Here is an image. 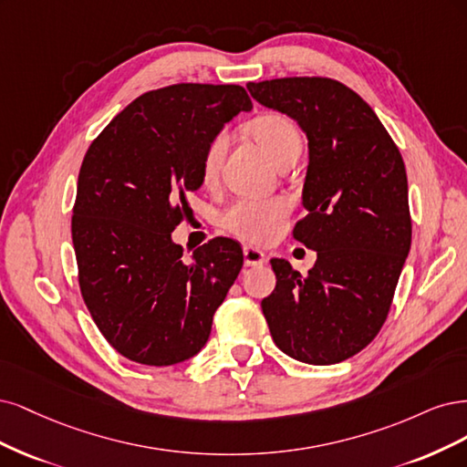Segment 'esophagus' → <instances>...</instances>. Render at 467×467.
<instances>
[{
    "mask_svg": "<svg viewBox=\"0 0 467 467\" xmlns=\"http://www.w3.org/2000/svg\"><path fill=\"white\" fill-rule=\"evenodd\" d=\"M243 254H244V264L250 267V265H262V264H265V254L262 252V250H258V248H254V246H244L243 248Z\"/></svg>",
    "mask_w": 467,
    "mask_h": 467,
    "instance_id": "34e87169",
    "label": "esophagus"
}]
</instances>
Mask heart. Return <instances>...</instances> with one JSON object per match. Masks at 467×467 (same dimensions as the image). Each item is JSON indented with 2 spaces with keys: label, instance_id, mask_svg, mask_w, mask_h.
Returning <instances> with one entry per match:
<instances>
[{
  "label": "heart",
  "instance_id": "obj_1",
  "mask_svg": "<svg viewBox=\"0 0 467 467\" xmlns=\"http://www.w3.org/2000/svg\"><path fill=\"white\" fill-rule=\"evenodd\" d=\"M252 138L258 141L267 155L275 162L293 147H300V133L296 126L287 116L277 112H265L255 116L248 124ZM229 138L227 133H217L207 143L202 157V178L203 182L212 184L217 178L221 164L227 153ZM287 213V202L272 198V200H240L236 202L229 213L224 215V224L236 236L250 240V243H264L272 238L279 221Z\"/></svg>",
  "mask_w": 467,
  "mask_h": 467
}]
</instances>
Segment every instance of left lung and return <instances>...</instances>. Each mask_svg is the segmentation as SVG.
<instances>
[{
    "instance_id": "obj_1",
    "label": "left lung",
    "mask_w": 467,
    "mask_h": 467,
    "mask_svg": "<svg viewBox=\"0 0 467 467\" xmlns=\"http://www.w3.org/2000/svg\"><path fill=\"white\" fill-rule=\"evenodd\" d=\"M262 107L306 133L308 167L295 238L316 250L306 275L274 258L262 310L277 348L308 365H336L380 332L411 248L408 174L368 104L326 78L248 83Z\"/></svg>"
}]
</instances>
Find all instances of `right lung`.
Wrapping results in <instances>:
<instances>
[{
  "label": "right lung",
  "mask_w": 467,
  "mask_h": 467,
  "mask_svg": "<svg viewBox=\"0 0 467 467\" xmlns=\"http://www.w3.org/2000/svg\"><path fill=\"white\" fill-rule=\"evenodd\" d=\"M252 100L240 85L180 83L119 112L83 159L71 238L79 287L100 334L135 363L198 355L243 267V248L215 238L182 262L172 231L203 184L207 143Z\"/></svg>",
  "instance_id": "add662e5"
}]
</instances>
